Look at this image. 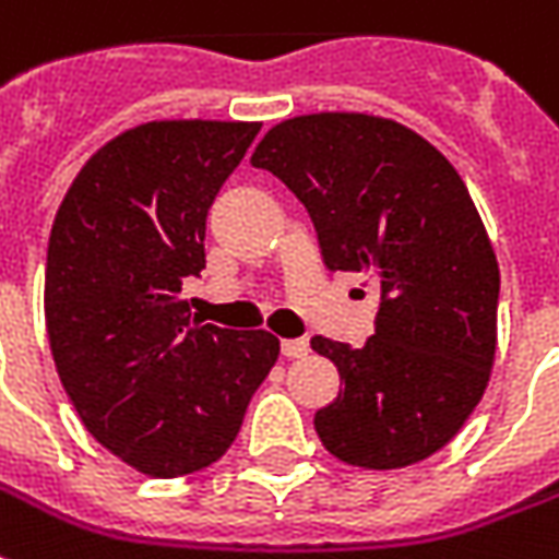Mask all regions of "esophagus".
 Wrapping results in <instances>:
<instances>
[{"instance_id":"34e87169","label":"esophagus","mask_w":559,"mask_h":559,"mask_svg":"<svg viewBox=\"0 0 559 559\" xmlns=\"http://www.w3.org/2000/svg\"><path fill=\"white\" fill-rule=\"evenodd\" d=\"M281 354H284L287 360H296V357H306V354H308V342H306V338H284V342H281Z\"/></svg>"}]
</instances>
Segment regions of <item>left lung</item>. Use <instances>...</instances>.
Segmentation results:
<instances>
[{
	"label": "left lung",
	"mask_w": 559,
	"mask_h": 559,
	"mask_svg": "<svg viewBox=\"0 0 559 559\" xmlns=\"http://www.w3.org/2000/svg\"><path fill=\"white\" fill-rule=\"evenodd\" d=\"M251 163L290 187L333 272L381 284L362 347L314 335L342 384L320 442L360 469H402L454 439L497 354L499 263L463 178L415 130L357 111L281 120Z\"/></svg>",
	"instance_id": "1"
}]
</instances>
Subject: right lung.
Returning a JSON list of instances; mask_svg holds the SVG:
<instances>
[{"instance_id":"right-lung-1","label":"right lung","mask_w":559,"mask_h":559,"mask_svg":"<svg viewBox=\"0 0 559 559\" xmlns=\"http://www.w3.org/2000/svg\"><path fill=\"white\" fill-rule=\"evenodd\" d=\"M260 132L241 120H151L99 147L53 217L50 354L81 424L151 478L212 466L278 360L266 330L190 318L205 217Z\"/></svg>"}]
</instances>
